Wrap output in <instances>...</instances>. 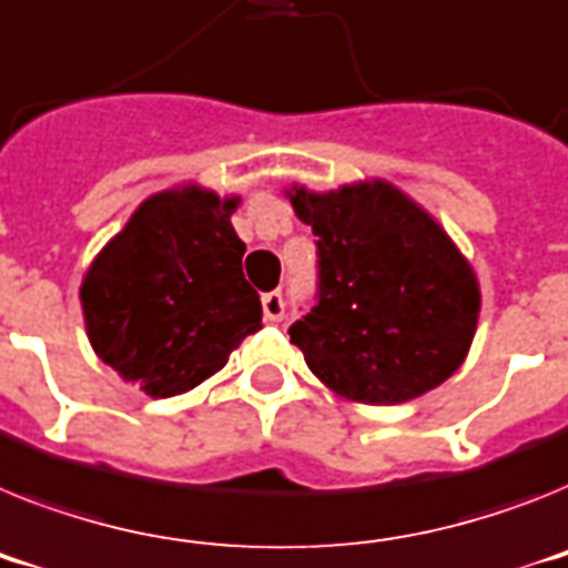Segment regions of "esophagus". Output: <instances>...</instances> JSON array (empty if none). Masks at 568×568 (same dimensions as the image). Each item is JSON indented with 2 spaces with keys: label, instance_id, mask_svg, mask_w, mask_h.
Masks as SVG:
<instances>
[{
  "label": "esophagus",
  "instance_id": "34e87169",
  "mask_svg": "<svg viewBox=\"0 0 568 568\" xmlns=\"http://www.w3.org/2000/svg\"><path fill=\"white\" fill-rule=\"evenodd\" d=\"M262 314H265V321L276 323L285 317V300L280 292H268L262 294Z\"/></svg>",
  "mask_w": 568,
  "mask_h": 568
}]
</instances>
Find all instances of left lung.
<instances>
[{
	"instance_id": "8db88e82",
	"label": "left lung",
	"mask_w": 568,
	"mask_h": 568,
	"mask_svg": "<svg viewBox=\"0 0 568 568\" xmlns=\"http://www.w3.org/2000/svg\"><path fill=\"white\" fill-rule=\"evenodd\" d=\"M285 195L321 254V300L288 328L314 378L378 407L445 384L468 357L483 292L436 216L384 179Z\"/></svg>"
}]
</instances>
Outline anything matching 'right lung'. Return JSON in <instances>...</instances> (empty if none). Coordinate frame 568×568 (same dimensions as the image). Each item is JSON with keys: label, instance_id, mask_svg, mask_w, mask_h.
Wrapping results in <instances>:
<instances>
[{"label": "right lung", "instance_id": "obj_1", "mask_svg": "<svg viewBox=\"0 0 568 568\" xmlns=\"http://www.w3.org/2000/svg\"><path fill=\"white\" fill-rule=\"evenodd\" d=\"M240 202L195 181L152 193L85 271L80 306L94 355L152 398L199 387L262 328L231 225Z\"/></svg>", "mask_w": 568, "mask_h": 568}]
</instances>
